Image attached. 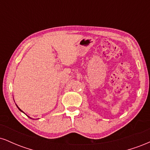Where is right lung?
Here are the masks:
<instances>
[{
	"label": "right lung",
	"mask_w": 150,
	"mask_h": 150,
	"mask_svg": "<svg viewBox=\"0 0 150 150\" xmlns=\"http://www.w3.org/2000/svg\"><path fill=\"white\" fill-rule=\"evenodd\" d=\"M18 108H19V109H20V111H22V110H21V109H20V108H19V107H18ZM22 112H23V111H22Z\"/></svg>",
	"instance_id": "obj_1"
}]
</instances>
